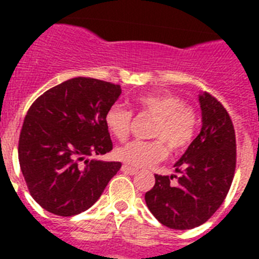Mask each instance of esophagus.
<instances>
[{"label":"esophagus","mask_w":259,"mask_h":259,"mask_svg":"<svg viewBox=\"0 0 259 259\" xmlns=\"http://www.w3.org/2000/svg\"><path fill=\"white\" fill-rule=\"evenodd\" d=\"M122 171H123V172L130 174V175H135V174L139 172V170H137V168H135V167H131V166H128V164H123V166H122Z\"/></svg>","instance_id":"1"}]
</instances>
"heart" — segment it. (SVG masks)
I'll return each instance as SVG.
<instances>
[{"mask_svg": "<svg viewBox=\"0 0 259 259\" xmlns=\"http://www.w3.org/2000/svg\"><path fill=\"white\" fill-rule=\"evenodd\" d=\"M139 111L155 116L150 130L154 140H132L115 150L118 159L137 167L150 166L163 161L167 147L172 152H182L191 144L196 131V114L182 98L171 93L141 95L135 100ZM134 114L122 105L114 104L105 114L107 131L118 140L130 135Z\"/></svg>", "mask_w": 259, "mask_h": 259, "instance_id": "heart-1", "label": "heart"}]
</instances>
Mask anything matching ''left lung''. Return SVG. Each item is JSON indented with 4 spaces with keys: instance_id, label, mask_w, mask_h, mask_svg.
Listing matches in <instances>:
<instances>
[{
    "instance_id": "obj_1",
    "label": "left lung",
    "mask_w": 259,
    "mask_h": 259,
    "mask_svg": "<svg viewBox=\"0 0 259 259\" xmlns=\"http://www.w3.org/2000/svg\"><path fill=\"white\" fill-rule=\"evenodd\" d=\"M202 128L179 161L180 176L154 175L145 202L158 221L172 230H191L211 218L232 184L236 136L230 114L210 93L200 95ZM178 179L176 183L170 180Z\"/></svg>"
}]
</instances>
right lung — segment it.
Returning a JSON list of instances; mask_svg holds the SVG:
<instances>
[{
	"label": "right lung",
	"mask_w": 259,
	"mask_h": 259,
	"mask_svg": "<svg viewBox=\"0 0 259 259\" xmlns=\"http://www.w3.org/2000/svg\"><path fill=\"white\" fill-rule=\"evenodd\" d=\"M120 85L74 77L40 96L27 111L18 157L28 191L42 209L61 217L85 211L100 198L120 162L89 159L113 143L105 114Z\"/></svg>",
	"instance_id": "obj_1"
}]
</instances>
